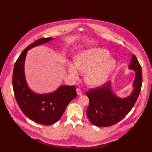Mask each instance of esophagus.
Here are the masks:
<instances>
[{
  "label": "esophagus",
  "mask_w": 152,
  "mask_h": 152,
  "mask_svg": "<svg viewBox=\"0 0 152 152\" xmlns=\"http://www.w3.org/2000/svg\"><path fill=\"white\" fill-rule=\"evenodd\" d=\"M76 92H77V94H78V95H82V91L79 88L76 89Z\"/></svg>",
  "instance_id": "esophagus-1"
}]
</instances>
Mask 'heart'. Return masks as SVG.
Here are the masks:
<instances>
[{
    "instance_id": "1",
    "label": "heart",
    "mask_w": 152,
    "mask_h": 152,
    "mask_svg": "<svg viewBox=\"0 0 152 152\" xmlns=\"http://www.w3.org/2000/svg\"><path fill=\"white\" fill-rule=\"evenodd\" d=\"M109 52L102 48H91L80 53L75 58V64L69 63L67 70L74 80L78 78L80 72H85L84 80L92 87L101 86L107 81L114 72L115 62L109 57Z\"/></svg>"
}]
</instances>
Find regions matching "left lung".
Segmentation results:
<instances>
[{
	"mask_svg": "<svg viewBox=\"0 0 152 152\" xmlns=\"http://www.w3.org/2000/svg\"><path fill=\"white\" fill-rule=\"evenodd\" d=\"M129 69L134 70L135 78L133 92L128 97H118L111 89L110 82L87 91L89 105L86 113L92 124L98 127H110L121 121L133 108L142 83L141 66L134 55L132 56Z\"/></svg>",
	"mask_w": 152,
	"mask_h": 152,
	"instance_id": "8db88e82",
	"label": "left lung"
}]
</instances>
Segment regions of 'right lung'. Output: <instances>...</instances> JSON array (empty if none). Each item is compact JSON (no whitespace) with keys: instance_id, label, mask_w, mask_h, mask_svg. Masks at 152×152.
<instances>
[{"instance_id":"1","label":"right lung","mask_w":152,"mask_h":152,"mask_svg":"<svg viewBox=\"0 0 152 152\" xmlns=\"http://www.w3.org/2000/svg\"><path fill=\"white\" fill-rule=\"evenodd\" d=\"M42 38L23 51L15 63L12 76L14 95L23 113L38 124L50 125L61 118L69 103L76 97L75 86H62L48 94H38L28 88L25 80L24 65L27 51L52 40Z\"/></svg>"}]
</instances>
